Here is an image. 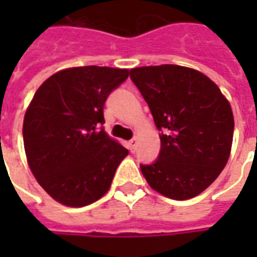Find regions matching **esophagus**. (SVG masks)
Segmentation results:
<instances>
[{
    "label": "esophagus",
    "mask_w": 257,
    "mask_h": 257,
    "mask_svg": "<svg viewBox=\"0 0 257 257\" xmlns=\"http://www.w3.org/2000/svg\"><path fill=\"white\" fill-rule=\"evenodd\" d=\"M136 147H138V139H132L128 143V149L131 150V153H135V151H136Z\"/></svg>",
    "instance_id": "1"
}]
</instances>
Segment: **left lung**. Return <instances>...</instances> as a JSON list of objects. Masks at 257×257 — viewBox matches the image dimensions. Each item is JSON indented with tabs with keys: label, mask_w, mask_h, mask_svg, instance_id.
Returning <instances> with one entry per match:
<instances>
[{
	"label": "left lung",
	"mask_w": 257,
	"mask_h": 257,
	"mask_svg": "<svg viewBox=\"0 0 257 257\" xmlns=\"http://www.w3.org/2000/svg\"><path fill=\"white\" fill-rule=\"evenodd\" d=\"M161 139L151 165H140L151 189L190 199L213 183L231 153L234 117L219 86L198 70L178 64L131 70Z\"/></svg>",
	"instance_id": "8db88e82"
}]
</instances>
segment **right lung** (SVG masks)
<instances>
[{"label":"right lung","instance_id":"1","mask_svg":"<svg viewBox=\"0 0 257 257\" xmlns=\"http://www.w3.org/2000/svg\"><path fill=\"white\" fill-rule=\"evenodd\" d=\"M128 75V68H64L37 89L26 110L23 143L34 178L55 201L79 208L110 189L128 150L97 126L107 96Z\"/></svg>","mask_w":257,"mask_h":257}]
</instances>
